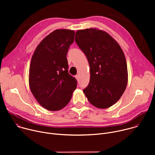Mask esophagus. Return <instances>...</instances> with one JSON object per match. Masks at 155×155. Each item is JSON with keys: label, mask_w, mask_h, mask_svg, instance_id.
<instances>
[{"label": "esophagus", "mask_w": 155, "mask_h": 155, "mask_svg": "<svg viewBox=\"0 0 155 155\" xmlns=\"http://www.w3.org/2000/svg\"><path fill=\"white\" fill-rule=\"evenodd\" d=\"M79 75H75V78L77 79V80H79Z\"/></svg>", "instance_id": "esophagus-1"}]
</instances>
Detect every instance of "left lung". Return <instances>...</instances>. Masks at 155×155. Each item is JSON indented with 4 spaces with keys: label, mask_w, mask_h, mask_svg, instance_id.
Wrapping results in <instances>:
<instances>
[{
    "label": "left lung",
    "mask_w": 155,
    "mask_h": 155,
    "mask_svg": "<svg viewBox=\"0 0 155 155\" xmlns=\"http://www.w3.org/2000/svg\"><path fill=\"white\" fill-rule=\"evenodd\" d=\"M75 40L90 68V83L83 93L94 107L109 108L120 99L127 84L123 51L111 35L97 28L78 30Z\"/></svg>",
    "instance_id": "8db88e82"
}]
</instances>
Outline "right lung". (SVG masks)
<instances>
[{"mask_svg": "<svg viewBox=\"0 0 155 155\" xmlns=\"http://www.w3.org/2000/svg\"><path fill=\"white\" fill-rule=\"evenodd\" d=\"M74 35L73 30L54 31L40 41L31 59V91L37 102L50 111L64 108L77 87L76 79L68 72L66 58Z\"/></svg>", "mask_w": 155, "mask_h": 155, "instance_id": "add662e5", "label": "right lung"}]
</instances>
